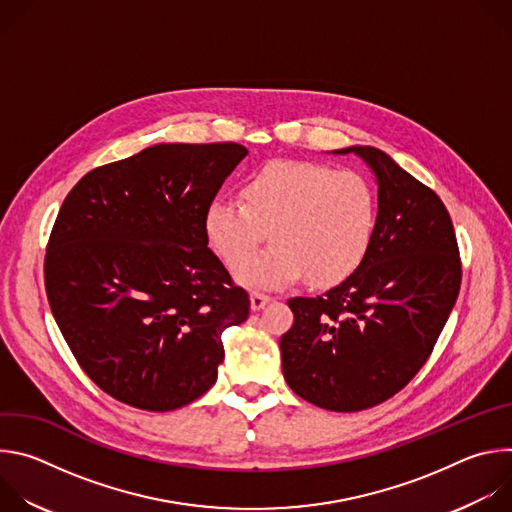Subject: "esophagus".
<instances>
[{
    "instance_id": "34e87169",
    "label": "esophagus",
    "mask_w": 512,
    "mask_h": 512,
    "mask_svg": "<svg viewBox=\"0 0 512 512\" xmlns=\"http://www.w3.org/2000/svg\"><path fill=\"white\" fill-rule=\"evenodd\" d=\"M269 302H271V298L267 294H261V291H253L251 294V310H255V312L265 308Z\"/></svg>"
}]
</instances>
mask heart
<instances>
[{"label":"heart","mask_w":512,"mask_h":512,"mask_svg":"<svg viewBox=\"0 0 512 512\" xmlns=\"http://www.w3.org/2000/svg\"><path fill=\"white\" fill-rule=\"evenodd\" d=\"M379 196L358 172L279 160L255 170L241 202L214 200L204 214L208 245L253 287H281L308 275L318 287L348 279L375 239ZM271 234L276 245L248 257ZM250 261L247 262L246 259Z\"/></svg>","instance_id":"1"}]
</instances>
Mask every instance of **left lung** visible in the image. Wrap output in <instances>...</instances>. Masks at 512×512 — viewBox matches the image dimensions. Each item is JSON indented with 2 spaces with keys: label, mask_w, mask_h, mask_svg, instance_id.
<instances>
[{
  "label": "left lung",
  "mask_w": 512,
  "mask_h": 512,
  "mask_svg": "<svg viewBox=\"0 0 512 512\" xmlns=\"http://www.w3.org/2000/svg\"><path fill=\"white\" fill-rule=\"evenodd\" d=\"M356 154L379 184L367 259L318 298H291L279 340L289 389L328 411H362L399 393L425 364L456 304L462 261L442 198L369 145Z\"/></svg>",
  "instance_id": "left-lung-1"
}]
</instances>
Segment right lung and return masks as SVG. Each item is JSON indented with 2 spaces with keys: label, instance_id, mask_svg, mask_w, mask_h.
Wrapping results in <instances>:
<instances>
[{
  "label": "right lung",
  "instance_id": "1",
  "mask_svg": "<svg viewBox=\"0 0 512 512\" xmlns=\"http://www.w3.org/2000/svg\"><path fill=\"white\" fill-rule=\"evenodd\" d=\"M241 143H160L85 174L54 221L44 285L81 369L113 399L172 411L204 395L249 294L210 249L204 214Z\"/></svg>",
  "mask_w": 512,
  "mask_h": 512
}]
</instances>
